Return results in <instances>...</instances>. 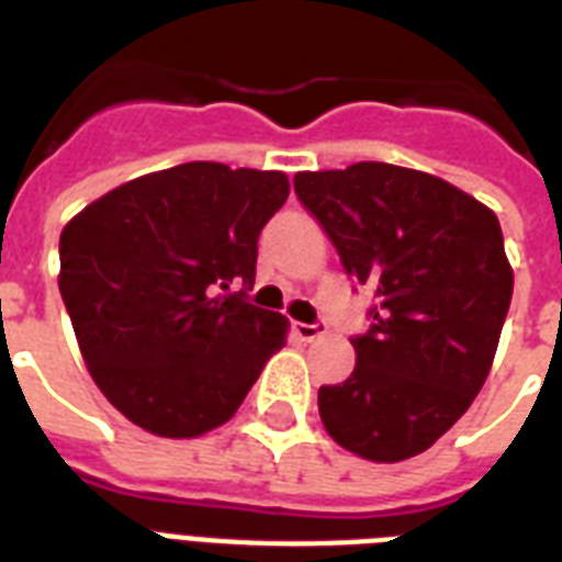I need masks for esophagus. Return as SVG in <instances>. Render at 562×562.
<instances>
[{
	"label": "esophagus",
	"mask_w": 562,
	"mask_h": 562,
	"mask_svg": "<svg viewBox=\"0 0 562 562\" xmlns=\"http://www.w3.org/2000/svg\"><path fill=\"white\" fill-rule=\"evenodd\" d=\"M326 333L324 321H315V324H294V335H297L300 341H315L321 335Z\"/></svg>",
	"instance_id": "1"
}]
</instances>
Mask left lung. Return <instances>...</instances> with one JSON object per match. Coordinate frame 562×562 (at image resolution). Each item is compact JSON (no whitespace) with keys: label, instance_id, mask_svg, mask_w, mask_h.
I'll use <instances>...</instances> for the list:
<instances>
[{"label":"left lung","instance_id":"8db88e82","mask_svg":"<svg viewBox=\"0 0 562 562\" xmlns=\"http://www.w3.org/2000/svg\"><path fill=\"white\" fill-rule=\"evenodd\" d=\"M294 192L370 285L356 370L317 391L335 443L375 463L426 452L487 379L514 271L493 212L452 183L391 162L300 171Z\"/></svg>","mask_w":562,"mask_h":562}]
</instances>
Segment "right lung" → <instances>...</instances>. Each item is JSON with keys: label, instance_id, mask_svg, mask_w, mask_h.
I'll return each mask as SVG.
<instances>
[{"label": "right lung", "instance_id": "right-lung-1", "mask_svg": "<svg viewBox=\"0 0 562 562\" xmlns=\"http://www.w3.org/2000/svg\"><path fill=\"white\" fill-rule=\"evenodd\" d=\"M282 171L183 162L113 189L60 233V297L92 379L131 423L198 437L227 423L285 347L254 306L256 241Z\"/></svg>", "mask_w": 562, "mask_h": 562}]
</instances>
